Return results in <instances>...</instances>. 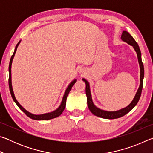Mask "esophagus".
<instances>
[{"mask_svg": "<svg viewBox=\"0 0 153 153\" xmlns=\"http://www.w3.org/2000/svg\"><path fill=\"white\" fill-rule=\"evenodd\" d=\"M79 72H80V73H82V74H84V69H83V68L80 69V71H79Z\"/></svg>", "mask_w": 153, "mask_h": 153, "instance_id": "1", "label": "esophagus"}]
</instances>
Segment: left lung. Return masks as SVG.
<instances>
[{
  "label": "left lung",
  "instance_id": "left-lung-1",
  "mask_svg": "<svg viewBox=\"0 0 153 153\" xmlns=\"http://www.w3.org/2000/svg\"><path fill=\"white\" fill-rule=\"evenodd\" d=\"M121 39L122 40L123 42L128 43V45L133 46L134 50L136 52L137 56H138V61L140 65V86L138 88L137 92L134 97L132 101L131 102L130 104L128 106H127L126 107L121 108V109L115 111H105L100 108L96 107L94 103L92 101L91 92H90V84L89 82L87 81L86 79L83 78L82 80L86 83V94L87 97V103H88V107L90 111H91L92 114H94V115L97 116V117L104 118V119H108V120H113V119H117L123 117L129 113L132 108L135 107L137 105V103L139 101L140 98L142 86H143V79L144 76V65L142 61L141 58V52L140 50L139 46L137 42L134 39V38L131 36L129 33L127 32V31H123L122 34H121Z\"/></svg>",
  "mask_w": 153,
  "mask_h": 153
}]
</instances>
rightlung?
Masks as SVG:
<instances>
[{"label": "right lung", "instance_id": "add662e5", "mask_svg": "<svg viewBox=\"0 0 153 153\" xmlns=\"http://www.w3.org/2000/svg\"><path fill=\"white\" fill-rule=\"evenodd\" d=\"M20 42H21V40L17 44L16 46H15L14 53H13V55L11 56V59H10V63H9V86L10 92H11V97L13 98V99L14 102L16 103L17 105L18 106V107H19V108H20V109L22 110L23 112H24L25 114V115L27 116V117H29L30 118L32 119V120H51V119H53V118H55V117H59V116L62 113H63V111H64L65 108L66 100H67V95H68L69 92H70V90L71 89L72 86H73L75 83L77 82V79H74L73 81H72L70 83V84H69V86H67V89L65 90V93H64V95H63V99H62V101H61V105H60V106H59V107L57 108H56V110L52 111V112H50V113L40 114V115H34V114L31 113L29 112V111H27V110H25V108L19 104V102L17 101L16 98H15L14 92H13V90L12 82H11V65H12V62H13V58H14L15 54V53H16L17 48L18 47V46H19Z\"/></svg>", "mask_w": 153, "mask_h": 153}]
</instances>
